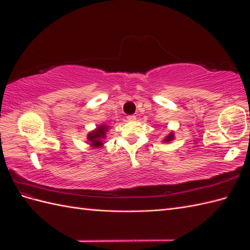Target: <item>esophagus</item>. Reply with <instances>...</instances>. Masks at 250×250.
<instances>
[{"label":"esophagus","mask_w":250,"mask_h":250,"mask_svg":"<svg viewBox=\"0 0 250 250\" xmlns=\"http://www.w3.org/2000/svg\"><path fill=\"white\" fill-rule=\"evenodd\" d=\"M126 119L128 120V121H135L136 120V115H128Z\"/></svg>","instance_id":"1"}]
</instances>
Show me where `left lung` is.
Listing matches in <instances>:
<instances>
[{
	"label": "left lung",
	"mask_w": 250,
	"mask_h": 250,
	"mask_svg": "<svg viewBox=\"0 0 250 250\" xmlns=\"http://www.w3.org/2000/svg\"><path fill=\"white\" fill-rule=\"evenodd\" d=\"M173 132H170V134L166 137V139L164 140V141H166V142H169V141H171V140H173Z\"/></svg>",
	"instance_id": "obj_1"
}]
</instances>
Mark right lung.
<instances>
[{"label":"right lung","instance_id":"obj_1","mask_svg":"<svg viewBox=\"0 0 250 250\" xmlns=\"http://www.w3.org/2000/svg\"><path fill=\"white\" fill-rule=\"evenodd\" d=\"M109 127L107 125L98 126L96 130H94L87 135V140L90 141L93 147H101L103 146V140L106 137V131Z\"/></svg>","mask_w":250,"mask_h":250}]
</instances>
